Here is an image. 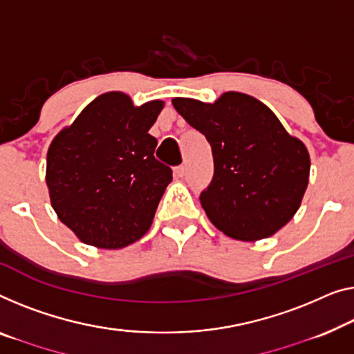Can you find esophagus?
<instances>
[{
    "mask_svg": "<svg viewBox=\"0 0 354 354\" xmlns=\"http://www.w3.org/2000/svg\"><path fill=\"white\" fill-rule=\"evenodd\" d=\"M175 175H176L178 178L186 176V165H178V167L175 168Z\"/></svg>",
    "mask_w": 354,
    "mask_h": 354,
    "instance_id": "34e87169",
    "label": "esophagus"
}]
</instances>
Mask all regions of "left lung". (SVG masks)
I'll list each match as a JSON object with an SVG mask.
<instances>
[{
	"label": "left lung",
	"instance_id": "obj_1",
	"mask_svg": "<svg viewBox=\"0 0 354 354\" xmlns=\"http://www.w3.org/2000/svg\"><path fill=\"white\" fill-rule=\"evenodd\" d=\"M173 106L211 146L214 173L200 203L216 227L252 241L291 221L308 186L310 156L266 104L227 92L213 104L175 98Z\"/></svg>",
	"mask_w": 354,
	"mask_h": 354
}]
</instances>
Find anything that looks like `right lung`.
<instances>
[{
	"label": "right lung",
	"instance_id": "add662e5",
	"mask_svg": "<svg viewBox=\"0 0 354 354\" xmlns=\"http://www.w3.org/2000/svg\"><path fill=\"white\" fill-rule=\"evenodd\" d=\"M162 108V102L133 106L124 93H103L50 143L52 207L84 243L115 250L151 227L173 178L154 157L157 140L147 133Z\"/></svg>",
	"mask_w": 354,
	"mask_h": 354
}]
</instances>
